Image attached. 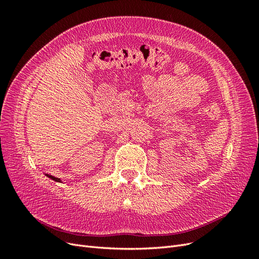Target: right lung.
Instances as JSON below:
<instances>
[{
    "mask_svg": "<svg viewBox=\"0 0 259 259\" xmlns=\"http://www.w3.org/2000/svg\"><path fill=\"white\" fill-rule=\"evenodd\" d=\"M48 176L49 178H51V179H53V180H55V182H58V183H61V180L59 179V178H56V177H54V176H52V175H46Z\"/></svg>",
    "mask_w": 259,
    "mask_h": 259,
    "instance_id": "1",
    "label": "right lung"
}]
</instances>
